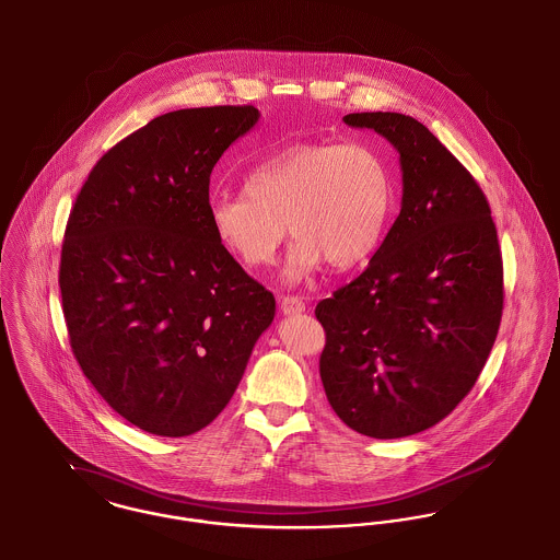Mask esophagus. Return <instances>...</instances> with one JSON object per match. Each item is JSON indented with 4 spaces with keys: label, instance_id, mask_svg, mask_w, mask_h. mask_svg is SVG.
<instances>
[{
    "label": "esophagus",
    "instance_id": "34e87169",
    "mask_svg": "<svg viewBox=\"0 0 560 560\" xmlns=\"http://www.w3.org/2000/svg\"><path fill=\"white\" fill-rule=\"evenodd\" d=\"M280 310H282V314H287V316H295V314L305 312V301L301 298H282V301H280Z\"/></svg>",
    "mask_w": 560,
    "mask_h": 560
}]
</instances>
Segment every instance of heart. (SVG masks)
<instances>
[{
    "label": "heart",
    "instance_id": "b5f03b06",
    "mask_svg": "<svg viewBox=\"0 0 560 560\" xmlns=\"http://www.w3.org/2000/svg\"><path fill=\"white\" fill-rule=\"evenodd\" d=\"M393 180L368 144H299L259 163L244 190L212 199L219 244L248 271L273 265L280 246L298 237L284 280L298 284L327 261L348 269L365 261L386 231Z\"/></svg>",
    "mask_w": 560,
    "mask_h": 560
}]
</instances>
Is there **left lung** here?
I'll use <instances>...</instances> for the list:
<instances>
[{"mask_svg": "<svg viewBox=\"0 0 560 560\" xmlns=\"http://www.w3.org/2000/svg\"><path fill=\"white\" fill-rule=\"evenodd\" d=\"M386 138L404 172L401 212L368 269L316 305L320 380L357 433H420L474 388L503 314V261L474 176L416 118L346 114Z\"/></svg>", "mask_w": 560, "mask_h": 560, "instance_id": "1", "label": "left lung"}]
</instances>
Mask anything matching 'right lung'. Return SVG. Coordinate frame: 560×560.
<instances>
[{
  "instance_id": "right-lung-1",
  "label": "right lung",
  "mask_w": 560,
  "mask_h": 560,
  "mask_svg": "<svg viewBox=\"0 0 560 560\" xmlns=\"http://www.w3.org/2000/svg\"><path fill=\"white\" fill-rule=\"evenodd\" d=\"M255 106L161 114L108 150L75 197L59 265L75 361L138 429L185 438L233 397L276 299L219 244L210 174Z\"/></svg>"
}]
</instances>
